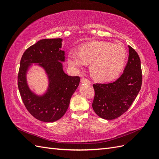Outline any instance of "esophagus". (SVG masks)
<instances>
[{
  "label": "esophagus",
  "mask_w": 159,
  "mask_h": 159,
  "mask_svg": "<svg viewBox=\"0 0 159 159\" xmlns=\"http://www.w3.org/2000/svg\"><path fill=\"white\" fill-rule=\"evenodd\" d=\"M81 82L82 83V84H84V83H87V84H91V81H89V80H88V79H86V78H82L81 80Z\"/></svg>",
  "instance_id": "1"
}]
</instances>
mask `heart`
<instances>
[{
  "label": "heart",
  "instance_id": "1",
  "mask_svg": "<svg viewBox=\"0 0 159 159\" xmlns=\"http://www.w3.org/2000/svg\"><path fill=\"white\" fill-rule=\"evenodd\" d=\"M127 57V50L123 45L99 41L81 45L79 52L70 50L68 54V62L74 70L90 64V74L95 80L108 81L121 73Z\"/></svg>",
  "mask_w": 159,
  "mask_h": 159
}]
</instances>
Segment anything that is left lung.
I'll list each match as a JSON object with an SVG mask.
<instances>
[{
    "mask_svg": "<svg viewBox=\"0 0 159 159\" xmlns=\"http://www.w3.org/2000/svg\"><path fill=\"white\" fill-rule=\"evenodd\" d=\"M128 47V61L123 74L114 82L93 85L95 97L92 107L104 119H116L125 113L141 88V60L136 51Z\"/></svg>",
    "mask_w": 159,
    "mask_h": 159,
    "instance_id": "obj_1",
    "label": "left lung"
}]
</instances>
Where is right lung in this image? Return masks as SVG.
I'll list each match as a JSON object with an SVG mask.
<instances>
[{
    "label": "right lung",
    "instance_id": "1",
    "mask_svg": "<svg viewBox=\"0 0 159 159\" xmlns=\"http://www.w3.org/2000/svg\"><path fill=\"white\" fill-rule=\"evenodd\" d=\"M61 38L43 39L24 52L18 75V87L22 102L29 113L44 122L60 119L68 109L70 99L80 84L78 76H70L63 70L65 52L61 50ZM37 63L45 70L49 87L43 95L31 91L26 74L30 66Z\"/></svg>",
    "mask_w": 159,
    "mask_h": 159
}]
</instances>
